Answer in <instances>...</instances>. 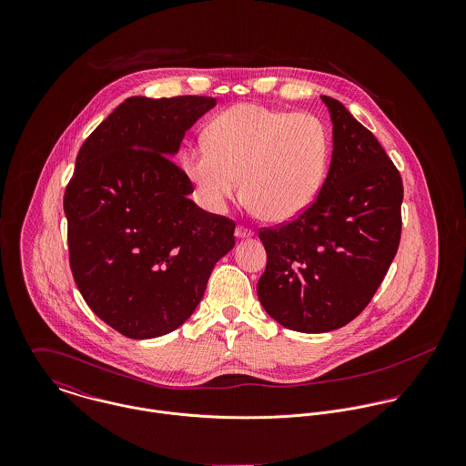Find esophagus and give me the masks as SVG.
Returning <instances> with one entry per match:
<instances>
[{"label":"esophagus","mask_w":466,"mask_h":466,"mask_svg":"<svg viewBox=\"0 0 466 466\" xmlns=\"http://www.w3.org/2000/svg\"><path fill=\"white\" fill-rule=\"evenodd\" d=\"M253 235H255V233H253L251 229L244 228V226H238V228L235 229V237H237V238H240V240H242V238H251Z\"/></svg>","instance_id":"obj_1"}]
</instances>
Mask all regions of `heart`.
Listing matches in <instances>:
<instances>
[{
    "label": "heart",
    "mask_w": 466,
    "mask_h": 466,
    "mask_svg": "<svg viewBox=\"0 0 466 466\" xmlns=\"http://www.w3.org/2000/svg\"><path fill=\"white\" fill-rule=\"evenodd\" d=\"M185 157L200 206L222 213L240 196L268 222H289L318 198L329 170L330 134L310 113L238 104L206 129Z\"/></svg>",
    "instance_id": "b5f03b06"
}]
</instances>
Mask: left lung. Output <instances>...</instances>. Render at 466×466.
Instances as JSON below:
<instances>
[{
	"instance_id": "left-lung-1",
	"label": "left lung",
	"mask_w": 466,
	"mask_h": 466,
	"mask_svg": "<svg viewBox=\"0 0 466 466\" xmlns=\"http://www.w3.org/2000/svg\"><path fill=\"white\" fill-rule=\"evenodd\" d=\"M330 170L296 220L260 231L266 272L258 299L281 327L332 332L371 301L400 244L403 187L379 139L332 96Z\"/></svg>"
}]
</instances>
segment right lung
Segmentation results:
<instances>
[{
	"mask_svg": "<svg viewBox=\"0 0 466 466\" xmlns=\"http://www.w3.org/2000/svg\"><path fill=\"white\" fill-rule=\"evenodd\" d=\"M215 106L131 96L78 150L65 194L69 266L89 309L129 339L179 329L235 246V222L200 209L170 159Z\"/></svg>",
	"mask_w": 466,
	"mask_h": 466,
	"instance_id": "add662e5",
	"label": "right lung"
}]
</instances>
